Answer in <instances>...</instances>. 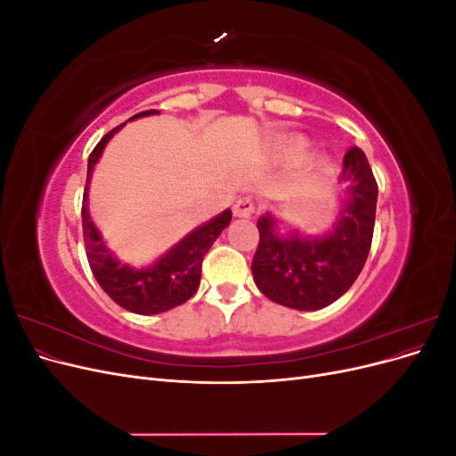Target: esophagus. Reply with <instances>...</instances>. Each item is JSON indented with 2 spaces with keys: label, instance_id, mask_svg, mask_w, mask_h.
<instances>
[{
  "label": "esophagus",
  "instance_id": "1",
  "mask_svg": "<svg viewBox=\"0 0 456 456\" xmlns=\"http://www.w3.org/2000/svg\"><path fill=\"white\" fill-rule=\"evenodd\" d=\"M255 213V201L253 198L245 196L240 198L236 203H233V215L240 216V218H249Z\"/></svg>",
  "mask_w": 456,
  "mask_h": 456
}]
</instances>
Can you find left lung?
<instances>
[{"instance_id":"8db88e82","label":"left lung","mask_w":456,"mask_h":456,"mask_svg":"<svg viewBox=\"0 0 456 456\" xmlns=\"http://www.w3.org/2000/svg\"><path fill=\"white\" fill-rule=\"evenodd\" d=\"M340 183L346 200L327 236L302 238L278 233L275 218H258L260 233L253 256V278L260 293L281 306L320 310L348 291L363 270L375 230L379 186L363 151L352 146L344 156Z\"/></svg>"}]
</instances>
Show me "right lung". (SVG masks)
<instances>
[{"label": "right lung", "mask_w": 456, "mask_h": 456, "mask_svg": "<svg viewBox=\"0 0 456 456\" xmlns=\"http://www.w3.org/2000/svg\"><path fill=\"white\" fill-rule=\"evenodd\" d=\"M154 114H158V110H146V112L136 114L131 119ZM123 126L126 123H121V126L104 134L102 141L91 151L84 205H81V224H84V241L89 266L94 280L104 289V293L121 308L133 314L151 315L181 306L188 298L196 295L201 280L203 256L211 249V245L223 233V230L230 224L232 211L226 209L211 218L209 223L191 230L186 238L171 247L167 253L161 255L151 266L133 268L129 265H121L104 245L102 236L93 224L87 209V190L93 176V167L102 156L104 146Z\"/></svg>", "instance_id": "1"}]
</instances>
